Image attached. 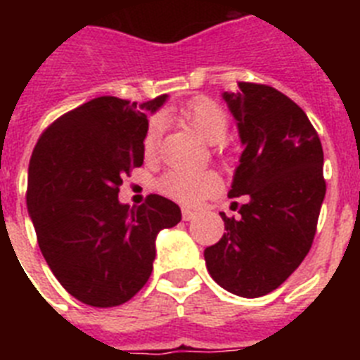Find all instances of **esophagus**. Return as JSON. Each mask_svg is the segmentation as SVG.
Segmentation results:
<instances>
[{
	"label": "esophagus",
	"mask_w": 360,
	"mask_h": 360,
	"mask_svg": "<svg viewBox=\"0 0 360 360\" xmlns=\"http://www.w3.org/2000/svg\"><path fill=\"white\" fill-rule=\"evenodd\" d=\"M182 218L186 219V221H191V219L196 218V212L191 211V209H184V211H182Z\"/></svg>",
	"instance_id": "34e87169"
}]
</instances>
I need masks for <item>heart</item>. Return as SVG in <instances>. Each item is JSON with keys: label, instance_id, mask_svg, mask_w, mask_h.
<instances>
[{"label": "heart", "instance_id": "1", "mask_svg": "<svg viewBox=\"0 0 360 360\" xmlns=\"http://www.w3.org/2000/svg\"><path fill=\"white\" fill-rule=\"evenodd\" d=\"M178 122L186 124L196 135L207 144H221L227 139L229 133V117L225 110L214 101L209 98H195L191 103L178 108L171 113ZM160 122L153 120L149 124L144 136V153L146 157L155 155L160 142ZM162 193L186 205H195L200 200L209 195H214L219 189V178L211 171H200V173H189V171H171L165 174L160 182Z\"/></svg>", "mask_w": 360, "mask_h": 360}]
</instances>
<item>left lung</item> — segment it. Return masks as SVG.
I'll list each match as a JSON object with an SVG mask.
<instances>
[{"label":"left lung","instance_id":"8db88e82","mask_svg":"<svg viewBox=\"0 0 360 360\" xmlns=\"http://www.w3.org/2000/svg\"><path fill=\"white\" fill-rule=\"evenodd\" d=\"M224 91L243 153L231 198L247 195L238 218L203 250L211 278L231 294L262 297L301 265L316 236L326 184L319 135L297 104L272 86L240 82Z\"/></svg>","mask_w":360,"mask_h":360}]
</instances>
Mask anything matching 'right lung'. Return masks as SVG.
<instances>
[{
  "label": "right lung",
  "instance_id": "obj_1",
  "mask_svg": "<svg viewBox=\"0 0 360 360\" xmlns=\"http://www.w3.org/2000/svg\"><path fill=\"white\" fill-rule=\"evenodd\" d=\"M142 103L97 97L68 111L39 136L28 165L27 207L50 270L81 303H126L148 283L162 229L182 219L176 203L149 195L141 207L119 202L122 178L144 162Z\"/></svg>",
  "mask_w": 360,
  "mask_h": 360
}]
</instances>
